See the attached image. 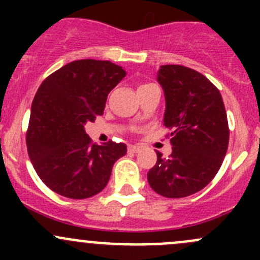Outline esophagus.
<instances>
[{
  "mask_svg": "<svg viewBox=\"0 0 260 260\" xmlns=\"http://www.w3.org/2000/svg\"><path fill=\"white\" fill-rule=\"evenodd\" d=\"M140 151H141L140 146H136V145L128 146V152H132V153H137V152H140Z\"/></svg>",
  "mask_w": 260,
  "mask_h": 260,
  "instance_id": "obj_1",
  "label": "esophagus"
}]
</instances>
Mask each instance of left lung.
I'll list each match as a JSON object with an SVG mask.
<instances>
[{
	"instance_id": "left-lung-1",
	"label": "left lung",
	"mask_w": 260,
	"mask_h": 260,
	"mask_svg": "<svg viewBox=\"0 0 260 260\" xmlns=\"http://www.w3.org/2000/svg\"><path fill=\"white\" fill-rule=\"evenodd\" d=\"M166 99L164 123L171 129L172 153L157 152L147 174L149 186L165 198L203 190L221 167L229 125L219 89L203 74L182 65H162L157 74Z\"/></svg>"
}]
</instances>
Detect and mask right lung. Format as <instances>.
Wrapping results in <instances>:
<instances>
[{"mask_svg": "<svg viewBox=\"0 0 260 260\" xmlns=\"http://www.w3.org/2000/svg\"><path fill=\"white\" fill-rule=\"evenodd\" d=\"M124 77L125 70L108 60L85 59L64 65L39 86L26 145L36 174L50 190L86 199L107 186L127 146L113 141L95 145L84 125L103 114L109 91Z\"/></svg>", "mask_w": 260, "mask_h": 260, "instance_id": "obj_1", "label": "right lung"}]
</instances>
